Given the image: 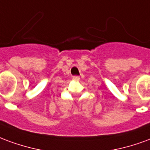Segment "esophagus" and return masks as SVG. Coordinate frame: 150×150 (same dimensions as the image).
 <instances>
[{"label":"esophagus","mask_w":150,"mask_h":150,"mask_svg":"<svg viewBox=\"0 0 150 150\" xmlns=\"http://www.w3.org/2000/svg\"><path fill=\"white\" fill-rule=\"evenodd\" d=\"M73 79L75 80V81H78L80 79V77L78 76H73Z\"/></svg>","instance_id":"obj_1"}]
</instances>
